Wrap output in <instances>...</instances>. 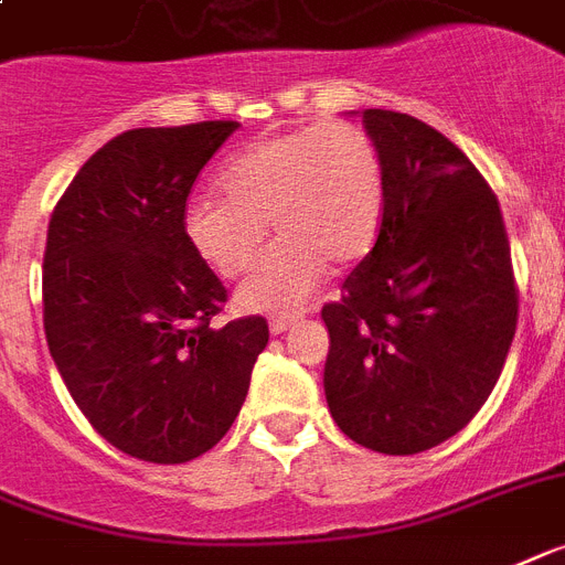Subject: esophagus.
<instances>
[{"label": "esophagus", "mask_w": 565, "mask_h": 565, "mask_svg": "<svg viewBox=\"0 0 565 565\" xmlns=\"http://www.w3.org/2000/svg\"><path fill=\"white\" fill-rule=\"evenodd\" d=\"M294 323H297V320H288V317H274L268 329H271V334H286Z\"/></svg>", "instance_id": "34e87169"}]
</instances>
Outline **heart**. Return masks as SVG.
I'll use <instances>...</instances> for the list:
<instances>
[{"label": "heart", "mask_w": 565, "mask_h": 565, "mask_svg": "<svg viewBox=\"0 0 565 565\" xmlns=\"http://www.w3.org/2000/svg\"><path fill=\"white\" fill-rule=\"evenodd\" d=\"M222 193L190 195L181 227L222 277L248 271L268 236L279 239L236 291L245 311L291 315L326 265L370 254L384 216V167L361 126L329 120L250 143L227 161Z\"/></svg>", "instance_id": "heart-1"}]
</instances>
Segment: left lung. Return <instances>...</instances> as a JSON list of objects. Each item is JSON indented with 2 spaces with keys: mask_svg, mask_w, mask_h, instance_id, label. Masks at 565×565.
I'll return each instance as SVG.
<instances>
[{
  "mask_svg": "<svg viewBox=\"0 0 565 565\" xmlns=\"http://www.w3.org/2000/svg\"><path fill=\"white\" fill-rule=\"evenodd\" d=\"M384 167L375 248L323 306V390L334 424L390 456L430 450L477 416L516 332L497 195L422 120L363 109Z\"/></svg>",
  "mask_w": 565,
  "mask_h": 565,
  "instance_id": "1",
  "label": "left lung"
}]
</instances>
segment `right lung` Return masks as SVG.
I'll use <instances>...</instances> for the list:
<instances>
[{
  "instance_id": "add662e5",
  "label": "right lung",
  "mask_w": 565,
  "mask_h": 565,
  "mask_svg": "<svg viewBox=\"0 0 565 565\" xmlns=\"http://www.w3.org/2000/svg\"><path fill=\"white\" fill-rule=\"evenodd\" d=\"M236 129H129L88 158L51 216V358L88 424L135 459L181 465L207 454L239 416L268 347L263 317L210 326L225 286L181 227L195 175Z\"/></svg>"
}]
</instances>
